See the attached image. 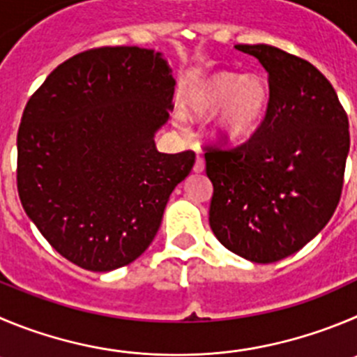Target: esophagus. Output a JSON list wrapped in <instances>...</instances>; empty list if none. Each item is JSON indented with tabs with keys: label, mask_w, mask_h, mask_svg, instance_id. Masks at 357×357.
<instances>
[{
	"label": "esophagus",
	"mask_w": 357,
	"mask_h": 357,
	"mask_svg": "<svg viewBox=\"0 0 357 357\" xmlns=\"http://www.w3.org/2000/svg\"><path fill=\"white\" fill-rule=\"evenodd\" d=\"M206 167V163H204V158H202L201 155H197V158H195V165H194V171L195 172H202L204 171Z\"/></svg>",
	"instance_id": "esophagus-1"
}]
</instances>
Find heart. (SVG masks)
I'll return each mask as SVG.
<instances>
[{"label":"heart","mask_w":357,"mask_h":357,"mask_svg":"<svg viewBox=\"0 0 357 357\" xmlns=\"http://www.w3.org/2000/svg\"><path fill=\"white\" fill-rule=\"evenodd\" d=\"M268 82L257 75L243 77L234 72H215L202 79L185 100L190 114L204 118L220 109L215 135L225 141H238L257 128L268 111Z\"/></svg>","instance_id":"b5f03b06"}]
</instances>
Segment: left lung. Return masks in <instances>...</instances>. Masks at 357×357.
<instances>
[{"instance_id": "obj_1", "label": "left lung", "mask_w": 357, "mask_h": 357, "mask_svg": "<svg viewBox=\"0 0 357 357\" xmlns=\"http://www.w3.org/2000/svg\"><path fill=\"white\" fill-rule=\"evenodd\" d=\"M236 49L261 61L271 98L245 142L204 146L209 225L225 248L269 264L296 254L331 220L344 188L349 118L306 59L266 43Z\"/></svg>"}]
</instances>
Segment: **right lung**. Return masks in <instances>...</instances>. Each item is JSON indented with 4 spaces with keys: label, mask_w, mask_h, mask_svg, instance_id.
I'll return each mask as SVG.
<instances>
[{
    "label": "right lung",
    "mask_w": 357,
    "mask_h": 357,
    "mask_svg": "<svg viewBox=\"0 0 357 357\" xmlns=\"http://www.w3.org/2000/svg\"><path fill=\"white\" fill-rule=\"evenodd\" d=\"M174 77L160 52L96 47L56 66L17 132V192L49 245L88 271H112L151 245L194 151L158 153Z\"/></svg>",
    "instance_id": "obj_1"
}]
</instances>
